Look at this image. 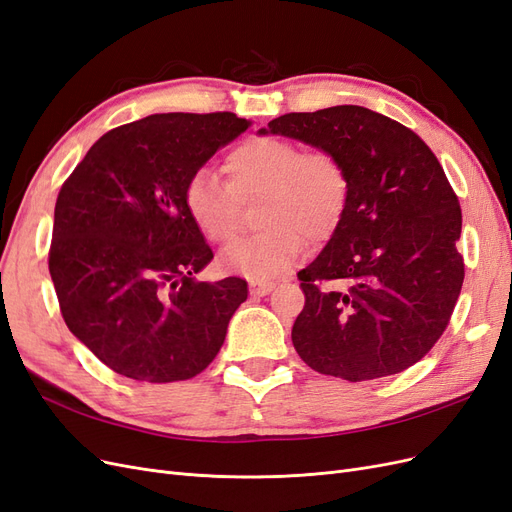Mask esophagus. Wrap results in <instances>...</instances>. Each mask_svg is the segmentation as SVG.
<instances>
[{
    "instance_id": "esophagus-1",
    "label": "esophagus",
    "mask_w": 512,
    "mask_h": 512,
    "mask_svg": "<svg viewBox=\"0 0 512 512\" xmlns=\"http://www.w3.org/2000/svg\"><path fill=\"white\" fill-rule=\"evenodd\" d=\"M273 288H275L273 282H267V280H250V292L254 294V297H265V294H269Z\"/></svg>"
}]
</instances>
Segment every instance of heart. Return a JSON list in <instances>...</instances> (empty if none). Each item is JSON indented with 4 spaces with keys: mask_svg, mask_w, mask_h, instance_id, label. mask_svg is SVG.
I'll use <instances>...</instances> for the list:
<instances>
[{
    "mask_svg": "<svg viewBox=\"0 0 512 512\" xmlns=\"http://www.w3.org/2000/svg\"><path fill=\"white\" fill-rule=\"evenodd\" d=\"M230 188L209 168H198L183 185V207L200 235L213 243L232 237L237 199L262 196L258 226L265 230L232 241L222 267L252 280H269L290 269L309 243L329 241L342 224L350 179L329 149L301 151L286 138L250 136L226 156Z\"/></svg>",
    "mask_w": 512,
    "mask_h": 512,
    "instance_id": "obj_1",
    "label": "heart"
}]
</instances>
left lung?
Segmentation results:
<instances>
[{"label": "left lung", "mask_w": 512, "mask_h": 512, "mask_svg": "<svg viewBox=\"0 0 512 512\" xmlns=\"http://www.w3.org/2000/svg\"><path fill=\"white\" fill-rule=\"evenodd\" d=\"M258 134L329 149L350 179L342 224L299 271L305 307L292 327L294 350L348 382L421 361L463 284L461 209L438 158L399 121L352 104L288 113Z\"/></svg>", "instance_id": "obj_1"}]
</instances>
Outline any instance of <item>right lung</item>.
I'll return each mask as SVG.
<instances>
[{
  "mask_svg": "<svg viewBox=\"0 0 512 512\" xmlns=\"http://www.w3.org/2000/svg\"><path fill=\"white\" fill-rule=\"evenodd\" d=\"M250 126L232 113L149 115L100 136L59 190L49 271L61 316L117 374L190 380L220 352L247 282H196L213 252L183 185Z\"/></svg>",
  "mask_w": 512,
  "mask_h": 512,
  "instance_id": "1",
  "label": "right lung"
}]
</instances>
